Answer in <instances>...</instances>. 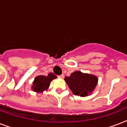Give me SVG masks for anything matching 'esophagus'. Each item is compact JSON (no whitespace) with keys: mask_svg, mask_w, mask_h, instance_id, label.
<instances>
[{"mask_svg":"<svg viewBox=\"0 0 127 127\" xmlns=\"http://www.w3.org/2000/svg\"><path fill=\"white\" fill-rule=\"evenodd\" d=\"M58 77L60 78H64V74H61V75H59Z\"/></svg>","mask_w":127,"mask_h":127,"instance_id":"34e87169","label":"esophagus"}]
</instances>
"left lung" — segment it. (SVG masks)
<instances>
[{"label":"left lung","mask_w":127,"mask_h":127,"mask_svg":"<svg viewBox=\"0 0 127 127\" xmlns=\"http://www.w3.org/2000/svg\"><path fill=\"white\" fill-rule=\"evenodd\" d=\"M64 80L74 95L86 96L92 93L97 84V78L88 74L76 71L66 76Z\"/></svg>","instance_id":"1"}]
</instances>
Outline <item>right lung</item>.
Returning <instances> with one entry per match:
<instances>
[{
    "label": "right lung",
    "mask_w": 127,
    "mask_h": 127,
    "mask_svg": "<svg viewBox=\"0 0 127 127\" xmlns=\"http://www.w3.org/2000/svg\"><path fill=\"white\" fill-rule=\"evenodd\" d=\"M56 76L53 73H49L47 76H38L35 78L33 82L32 89L34 92H42L49 88L51 80L56 78Z\"/></svg>",
    "instance_id": "1"
}]
</instances>
